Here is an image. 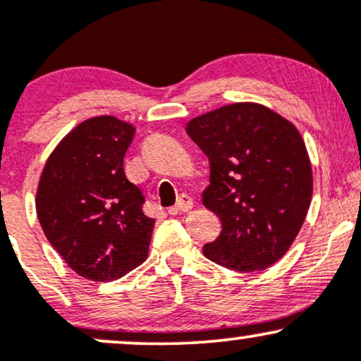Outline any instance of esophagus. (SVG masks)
<instances>
[{"label": "esophagus", "mask_w": 361, "mask_h": 361, "mask_svg": "<svg viewBox=\"0 0 361 361\" xmlns=\"http://www.w3.org/2000/svg\"><path fill=\"white\" fill-rule=\"evenodd\" d=\"M192 207H193L192 197H188V195L183 193V195H180V197H178L176 205L169 207L168 212L171 214V215H178V214H181V212H188V210L192 209Z\"/></svg>", "instance_id": "esophagus-1"}]
</instances>
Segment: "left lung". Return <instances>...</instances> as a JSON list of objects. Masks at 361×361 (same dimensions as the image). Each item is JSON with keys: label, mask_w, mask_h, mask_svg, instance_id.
Masks as SVG:
<instances>
[{"label": "left lung", "mask_w": 361, "mask_h": 361, "mask_svg": "<svg viewBox=\"0 0 361 361\" xmlns=\"http://www.w3.org/2000/svg\"><path fill=\"white\" fill-rule=\"evenodd\" d=\"M186 132L209 157L202 202L222 222L205 258L244 273L271 267L292 246L312 198L299 130L258 103H233L190 120Z\"/></svg>", "instance_id": "1"}]
</instances>
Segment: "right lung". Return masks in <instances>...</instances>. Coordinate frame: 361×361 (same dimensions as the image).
<instances>
[{
  "label": "right lung",
  "instance_id": "right-lung-1",
  "mask_svg": "<svg viewBox=\"0 0 361 361\" xmlns=\"http://www.w3.org/2000/svg\"><path fill=\"white\" fill-rule=\"evenodd\" d=\"M134 127L103 115L73 128L45 163L37 215L52 247L80 276L110 281L147 256L154 219L142 212L139 186L123 156Z\"/></svg>",
  "mask_w": 361,
  "mask_h": 361
}]
</instances>
